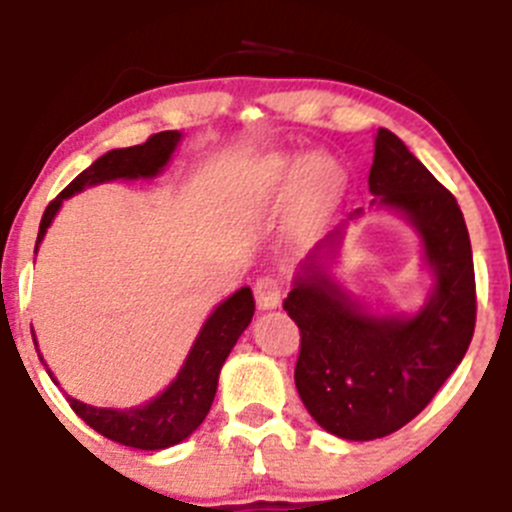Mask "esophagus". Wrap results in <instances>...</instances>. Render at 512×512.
Here are the masks:
<instances>
[{"mask_svg": "<svg viewBox=\"0 0 512 512\" xmlns=\"http://www.w3.org/2000/svg\"><path fill=\"white\" fill-rule=\"evenodd\" d=\"M283 280L275 278V275H262L255 283V301L260 308H275L280 306V298H283Z\"/></svg>", "mask_w": 512, "mask_h": 512, "instance_id": "34e87169", "label": "esophagus"}]
</instances>
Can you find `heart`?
<instances>
[{"label": "heart", "mask_w": 512, "mask_h": 512, "mask_svg": "<svg viewBox=\"0 0 512 512\" xmlns=\"http://www.w3.org/2000/svg\"><path fill=\"white\" fill-rule=\"evenodd\" d=\"M301 170V188L311 201L326 199L339 181H342V170L334 160L329 158H311L301 168L298 158H275L267 165V178L275 183H290Z\"/></svg>", "instance_id": "obj_1"}]
</instances>
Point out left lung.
I'll return each mask as SVG.
<instances>
[{
    "instance_id": "left-lung-1",
    "label": "left lung",
    "mask_w": 512,
    "mask_h": 512,
    "mask_svg": "<svg viewBox=\"0 0 512 512\" xmlns=\"http://www.w3.org/2000/svg\"><path fill=\"white\" fill-rule=\"evenodd\" d=\"M370 193L421 234L436 278L421 311L372 316L329 278L319 252L339 245L344 227L308 255L283 301L301 331L298 395L313 421L349 441L382 439L413 421L457 370L477 319L472 245L462 209L390 130H377Z\"/></svg>"
}]
</instances>
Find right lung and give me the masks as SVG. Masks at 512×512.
Listing matches in <instances>:
<instances>
[{
    "label": "right lung",
    "instance_id": "1",
    "mask_svg": "<svg viewBox=\"0 0 512 512\" xmlns=\"http://www.w3.org/2000/svg\"><path fill=\"white\" fill-rule=\"evenodd\" d=\"M178 140H181V135L176 130L158 132V135L147 137V142H142V145L109 150L107 155L94 160L48 204L43 219H40L38 245L43 242L53 216L61 209L63 199L84 191L86 186H96V183L104 181L158 176L160 170L168 165ZM38 245H35V250H38ZM252 313H255V298H252L250 288H239L234 296L219 303L206 319V324L201 326L176 380L170 382L158 398L140 405V408H130V411L94 408V405L81 403L71 395H68V403L78 418H84L94 431L117 441V444L145 451L168 449V446L188 439L204 423L206 413L214 403L216 382H219L224 359L229 357L242 331L250 326Z\"/></svg>",
    "mask_w": 512,
    "mask_h": 512
}]
</instances>
